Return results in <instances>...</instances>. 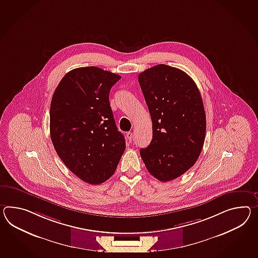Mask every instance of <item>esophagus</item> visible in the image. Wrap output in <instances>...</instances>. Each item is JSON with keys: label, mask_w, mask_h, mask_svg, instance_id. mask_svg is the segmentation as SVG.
<instances>
[{"label": "esophagus", "mask_w": 258, "mask_h": 258, "mask_svg": "<svg viewBox=\"0 0 258 258\" xmlns=\"http://www.w3.org/2000/svg\"><path fill=\"white\" fill-rule=\"evenodd\" d=\"M126 139H127V141H128V142H132V137H133V134H132V132H127V133H126Z\"/></svg>", "instance_id": "obj_1"}]
</instances>
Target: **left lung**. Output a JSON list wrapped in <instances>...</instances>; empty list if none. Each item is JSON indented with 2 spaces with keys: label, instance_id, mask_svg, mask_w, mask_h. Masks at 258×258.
Wrapping results in <instances>:
<instances>
[{
  "label": "left lung",
  "instance_id": "1",
  "mask_svg": "<svg viewBox=\"0 0 258 258\" xmlns=\"http://www.w3.org/2000/svg\"><path fill=\"white\" fill-rule=\"evenodd\" d=\"M151 115L153 138L140 150L147 170L161 182L174 180L196 163L206 133L201 92L182 70L158 64L138 76Z\"/></svg>",
  "mask_w": 258,
  "mask_h": 258
}]
</instances>
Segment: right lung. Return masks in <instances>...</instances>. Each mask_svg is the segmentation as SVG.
<instances>
[{
    "mask_svg": "<svg viewBox=\"0 0 258 258\" xmlns=\"http://www.w3.org/2000/svg\"><path fill=\"white\" fill-rule=\"evenodd\" d=\"M121 78L90 66L70 71L50 105V137L63 163L90 184L113 175L126 149L110 106L109 93Z\"/></svg>",
    "mask_w": 258,
    "mask_h": 258,
    "instance_id": "obj_1",
    "label": "right lung"
}]
</instances>
